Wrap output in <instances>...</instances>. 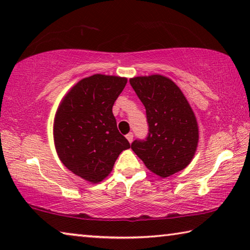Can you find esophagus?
<instances>
[{
  "label": "esophagus",
  "mask_w": 250,
  "mask_h": 250,
  "mask_svg": "<svg viewBox=\"0 0 250 250\" xmlns=\"http://www.w3.org/2000/svg\"><path fill=\"white\" fill-rule=\"evenodd\" d=\"M125 138L128 139V141L131 143V142H132V140H133V133L132 132H129L128 134L125 135Z\"/></svg>",
  "instance_id": "34e87169"
}]
</instances>
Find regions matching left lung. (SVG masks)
Returning a JSON list of instances; mask_svg holds the SVG:
<instances>
[{
    "label": "left lung",
    "mask_w": 250,
    "mask_h": 250,
    "mask_svg": "<svg viewBox=\"0 0 250 250\" xmlns=\"http://www.w3.org/2000/svg\"><path fill=\"white\" fill-rule=\"evenodd\" d=\"M135 94L146 107L149 133L134 140L131 149L151 172L167 177L191 163L198 142L195 115L183 92L164 76L130 79Z\"/></svg>",
    "instance_id": "1"
}]
</instances>
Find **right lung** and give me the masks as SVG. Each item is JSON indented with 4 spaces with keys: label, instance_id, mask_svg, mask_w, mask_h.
I'll list each match as a JSON object with an SVG mask.
<instances>
[{
    "label": "right lung",
    "instance_id": "right-lung-1",
    "mask_svg": "<svg viewBox=\"0 0 250 250\" xmlns=\"http://www.w3.org/2000/svg\"><path fill=\"white\" fill-rule=\"evenodd\" d=\"M126 78L92 75L71 88L54 120V142L62 164L90 183L112 171L118 156L130 143L117 128L112 105Z\"/></svg>",
    "mask_w": 250,
    "mask_h": 250
}]
</instances>
